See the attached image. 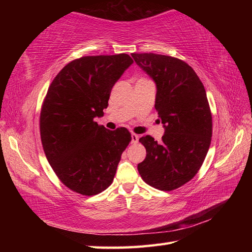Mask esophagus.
Listing matches in <instances>:
<instances>
[{
	"mask_svg": "<svg viewBox=\"0 0 252 252\" xmlns=\"http://www.w3.org/2000/svg\"><path fill=\"white\" fill-rule=\"evenodd\" d=\"M138 140H140V136H138L137 134H135V133H133L132 134V143H137Z\"/></svg>",
	"mask_w": 252,
	"mask_h": 252,
	"instance_id": "esophagus-1",
	"label": "esophagus"
}]
</instances>
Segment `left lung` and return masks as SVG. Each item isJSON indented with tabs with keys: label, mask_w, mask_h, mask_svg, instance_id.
Returning a JSON list of instances; mask_svg holds the SVG:
<instances>
[{
	"label": "left lung",
	"mask_w": 252,
	"mask_h": 252,
	"mask_svg": "<svg viewBox=\"0 0 252 252\" xmlns=\"http://www.w3.org/2000/svg\"><path fill=\"white\" fill-rule=\"evenodd\" d=\"M157 85L155 108L164 125L161 142L140 138L146 158L137 164L143 181L159 190L183 186L197 174L210 147L212 116L206 90L189 63L172 56L131 54Z\"/></svg>",
	"instance_id": "left-lung-1"
}]
</instances>
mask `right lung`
<instances>
[{"label":"right lung","mask_w":252,"mask_h":252,"mask_svg":"<svg viewBox=\"0 0 252 252\" xmlns=\"http://www.w3.org/2000/svg\"><path fill=\"white\" fill-rule=\"evenodd\" d=\"M132 63L125 53L77 58L47 90L40 114L42 146L57 178L78 194L93 196L109 187L132 140L126 127L109 131L94 120L104 116L112 87Z\"/></svg>","instance_id":"1"}]
</instances>
